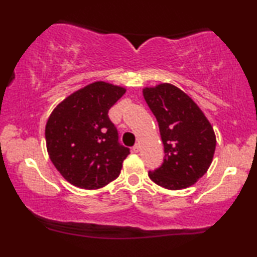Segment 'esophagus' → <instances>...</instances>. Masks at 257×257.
<instances>
[{
    "label": "esophagus",
    "mask_w": 257,
    "mask_h": 257,
    "mask_svg": "<svg viewBox=\"0 0 257 257\" xmlns=\"http://www.w3.org/2000/svg\"><path fill=\"white\" fill-rule=\"evenodd\" d=\"M132 151H133V152H135V153H138V152H139V151H140V146L138 145V144H136V145L132 147Z\"/></svg>",
    "instance_id": "obj_1"
}]
</instances>
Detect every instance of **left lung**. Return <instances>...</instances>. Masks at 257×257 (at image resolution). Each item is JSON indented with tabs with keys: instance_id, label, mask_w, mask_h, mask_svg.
<instances>
[{
	"instance_id": "1",
	"label": "left lung",
	"mask_w": 257,
	"mask_h": 257,
	"mask_svg": "<svg viewBox=\"0 0 257 257\" xmlns=\"http://www.w3.org/2000/svg\"><path fill=\"white\" fill-rule=\"evenodd\" d=\"M144 98L159 124L165 152L164 163L149 177L164 188H187L212 164L216 146L212 125L198 105L171 84L146 87Z\"/></svg>"
}]
</instances>
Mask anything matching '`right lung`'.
Masks as SVG:
<instances>
[{"mask_svg": "<svg viewBox=\"0 0 257 257\" xmlns=\"http://www.w3.org/2000/svg\"><path fill=\"white\" fill-rule=\"evenodd\" d=\"M125 89L96 82L65 98L45 127L49 157L70 184L84 189L104 187L119 177L128 147L108 118Z\"/></svg>", "mask_w": 257, "mask_h": 257, "instance_id": "1", "label": "right lung"}]
</instances>
